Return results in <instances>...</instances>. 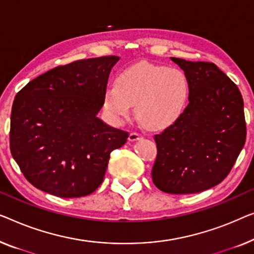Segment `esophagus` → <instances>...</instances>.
<instances>
[{
  "mask_svg": "<svg viewBox=\"0 0 254 254\" xmlns=\"http://www.w3.org/2000/svg\"><path fill=\"white\" fill-rule=\"evenodd\" d=\"M130 142H135V141H138V139H142V135H139L138 133H130L129 134V137H128Z\"/></svg>",
  "mask_w": 254,
  "mask_h": 254,
  "instance_id": "esophagus-1",
  "label": "esophagus"
}]
</instances>
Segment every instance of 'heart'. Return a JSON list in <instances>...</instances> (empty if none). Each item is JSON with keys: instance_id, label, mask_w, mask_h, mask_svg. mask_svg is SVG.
Wrapping results in <instances>:
<instances>
[{"instance_id": "obj_1", "label": "heart", "mask_w": 254, "mask_h": 254, "mask_svg": "<svg viewBox=\"0 0 254 254\" xmlns=\"http://www.w3.org/2000/svg\"><path fill=\"white\" fill-rule=\"evenodd\" d=\"M190 94V81L181 69L139 63L124 69L116 83L105 88L103 108L110 120L119 124L135 105V116L143 126L164 130L182 118Z\"/></svg>"}]
</instances>
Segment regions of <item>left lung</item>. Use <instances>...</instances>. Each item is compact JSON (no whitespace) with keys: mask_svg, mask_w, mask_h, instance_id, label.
I'll return each mask as SVG.
<instances>
[{"mask_svg":"<svg viewBox=\"0 0 254 254\" xmlns=\"http://www.w3.org/2000/svg\"><path fill=\"white\" fill-rule=\"evenodd\" d=\"M188 76L187 111L154 135L152 181L167 193H196L219 185L233 168L246 138L241 91L218 66L171 57Z\"/></svg>","mask_w":254,"mask_h":254,"instance_id":"left-lung-1","label":"left lung"}]
</instances>
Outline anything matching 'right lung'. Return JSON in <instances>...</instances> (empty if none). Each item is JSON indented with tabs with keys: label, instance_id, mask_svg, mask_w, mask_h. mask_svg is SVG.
Returning <instances> with one entry per match:
<instances>
[{
	"label": "right lung",
	"instance_id": "1",
	"mask_svg": "<svg viewBox=\"0 0 254 254\" xmlns=\"http://www.w3.org/2000/svg\"><path fill=\"white\" fill-rule=\"evenodd\" d=\"M119 60L103 56L57 66L16 95L10 150L35 188L78 198L101 186L110 153L128 137L127 131L97 117L110 72Z\"/></svg>",
	"mask_w": 254,
	"mask_h": 254
}]
</instances>
